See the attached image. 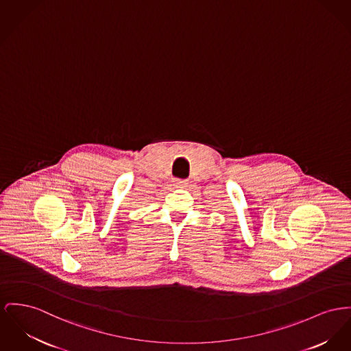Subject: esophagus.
Masks as SVG:
<instances>
[{
	"label": "esophagus",
	"mask_w": 351,
	"mask_h": 351,
	"mask_svg": "<svg viewBox=\"0 0 351 351\" xmlns=\"http://www.w3.org/2000/svg\"><path fill=\"white\" fill-rule=\"evenodd\" d=\"M173 184H174V186L176 187H184L186 186L187 181L186 180H178V178H177V180L173 181Z\"/></svg>",
	"instance_id": "esophagus-1"
}]
</instances>
